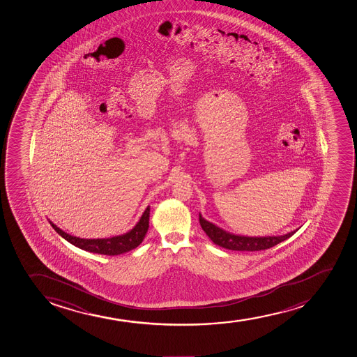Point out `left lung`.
I'll return each instance as SVG.
<instances>
[{"label": "left lung", "instance_id": "obj_1", "mask_svg": "<svg viewBox=\"0 0 357 357\" xmlns=\"http://www.w3.org/2000/svg\"><path fill=\"white\" fill-rule=\"evenodd\" d=\"M200 227L205 231L212 242L215 245L222 246L224 249L232 251H261V250L270 249L273 246L280 244L285 239L291 237L296 231H291L283 236H266V237H246L230 234L212 222H207L199 213Z\"/></svg>", "mask_w": 357, "mask_h": 357}]
</instances>
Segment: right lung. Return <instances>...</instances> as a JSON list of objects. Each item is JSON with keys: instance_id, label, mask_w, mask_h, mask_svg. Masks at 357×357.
Instances as JSON below:
<instances>
[{"instance_id": "right-lung-1", "label": "right lung", "mask_w": 357, "mask_h": 357, "mask_svg": "<svg viewBox=\"0 0 357 357\" xmlns=\"http://www.w3.org/2000/svg\"><path fill=\"white\" fill-rule=\"evenodd\" d=\"M149 220H150V206H147L145 212L142 213V218L137 222L130 232L104 239H84V238L74 237L66 234L65 231L59 229L55 224L50 222L54 230L56 231L61 237L65 238L67 242L73 244L77 248L89 251V252L100 253L106 256H116L121 253L128 252L142 244L146 232L149 230Z\"/></svg>"}]
</instances>
